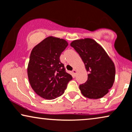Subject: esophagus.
<instances>
[{
	"mask_svg": "<svg viewBox=\"0 0 132 132\" xmlns=\"http://www.w3.org/2000/svg\"><path fill=\"white\" fill-rule=\"evenodd\" d=\"M76 73H77V71H76V70L75 69H73V71H72V73L74 75H75V74H76Z\"/></svg>",
	"mask_w": 132,
	"mask_h": 132,
	"instance_id": "esophagus-1",
	"label": "esophagus"
}]
</instances>
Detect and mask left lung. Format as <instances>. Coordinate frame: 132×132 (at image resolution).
I'll list each match as a JSON object with an SVG mask.
<instances>
[{
	"label": "left lung",
	"mask_w": 132,
	"mask_h": 132,
	"mask_svg": "<svg viewBox=\"0 0 132 132\" xmlns=\"http://www.w3.org/2000/svg\"><path fill=\"white\" fill-rule=\"evenodd\" d=\"M71 46L78 52L88 72L87 80L79 86L85 97L98 99L109 92L115 81V64L104 49L91 38L77 40Z\"/></svg>",
	"instance_id": "8db88e82"
}]
</instances>
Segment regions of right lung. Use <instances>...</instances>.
Instances as JSON below:
<instances>
[{
    "instance_id": "right-lung-1",
    "label": "right lung",
    "mask_w": 132,
    "mask_h": 132,
    "mask_svg": "<svg viewBox=\"0 0 132 132\" xmlns=\"http://www.w3.org/2000/svg\"><path fill=\"white\" fill-rule=\"evenodd\" d=\"M68 45L64 39L48 37L31 51L28 79L34 92L45 99L53 100L62 95L68 82L72 80L60 60Z\"/></svg>"
}]
</instances>
